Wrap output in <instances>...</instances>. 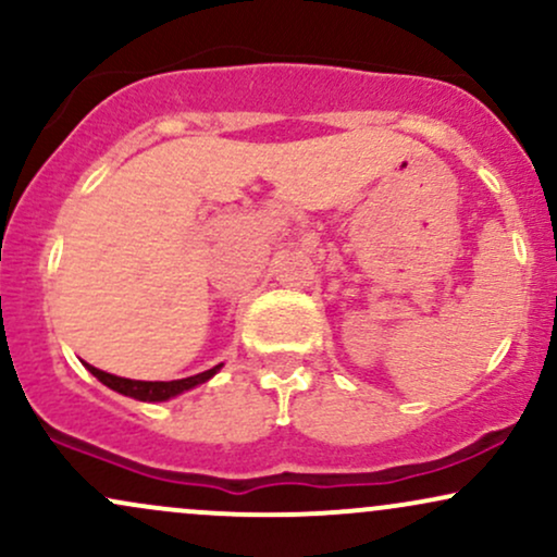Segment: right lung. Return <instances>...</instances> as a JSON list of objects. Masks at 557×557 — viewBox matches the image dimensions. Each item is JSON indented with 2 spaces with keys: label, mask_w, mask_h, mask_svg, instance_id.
<instances>
[{
  "label": "right lung",
  "mask_w": 557,
  "mask_h": 557,
  "mask_svg": "<svg viewBox=\"0 0 557 557\" xmlns=\"http://www.w3.org/2000/svg\"><path fill=\"white\" fill-rule=\"evenodd\" d=\"M220 369H222V363H220V367H214V369H207V372H201V374L185 376V380H172V382L125 380V376L107 374V372H101V369H96V367H88V372H91L96 380L101 382V385H107L120 395H127V398H136V400H144V403H162V400L177 398V395H183L185 389H194L198 385H203V382L212 380V376L220 372Z\"/></svg>",
  "instance_id": "1"
}]
</instances>
